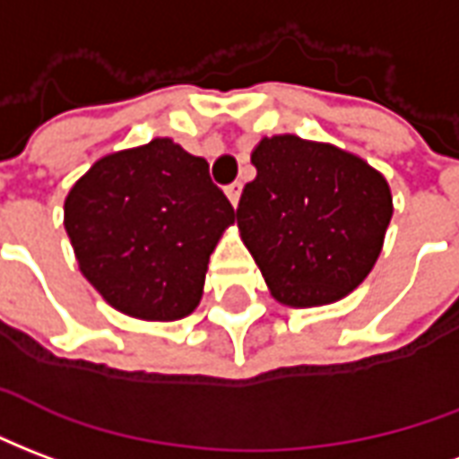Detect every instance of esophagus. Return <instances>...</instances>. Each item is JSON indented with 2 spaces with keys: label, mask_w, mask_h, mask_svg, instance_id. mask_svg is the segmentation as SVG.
Returning a JSON list of instances; mask_svg holds the SVG:
<instances>
[{
  "label": "esophagus",
  "mask_w": 459,
  "mask_h": 459,
  "mask_svg": "<svg viewBox=\"0 0 459 459\" xmlns=\"http://www.w3.org/2000/svg\"><path fill=\"white\" fill-rule=\"evenodd\" d=\"M225 193H227V197H230V203L237 207V203H239V195H242V183H232V186H227Z\"/></svg>",
  "instance_id": "1"
}]
</instances>
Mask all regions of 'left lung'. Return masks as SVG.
I'll use <instances>...</instances> for the list:
<instances>
[{
  "label": "left lung",
  "mask_w": 459,
  "mask_h": 459,
  "mask_svg": "<svg viewBox=\"0 0 459 459\" xmlns=\"http://www.w3.org/2000/svg\"><path fill=\"white\" fill-rule=\"evenodd\" d=\"M252 163L237 225L271 296L313 307L352 293L394 215L386 178L354 153L293 134L264 136Z\"/></svg>",
  "instance_id": "1"
}]
</instances>
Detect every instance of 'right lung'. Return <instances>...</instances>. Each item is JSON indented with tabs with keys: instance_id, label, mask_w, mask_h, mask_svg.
<instances>
[{
	"instance_id": "right-lung-1",
	"label": "right lung",
	"mask_w": 459,
	"mask_h": 459,
	"mask_svg": "<svg viewBox=\"0 0 459 459\" xmlns=\"http://www.w3.org/2000/svg\"><path fill=\"white\" fill-rule=\"evenodd\" d=\"M232 222L207 160L170 139L102 156L65 197L82 276L109 306L142 320L195 310L210 254Z\"/></svg>"
}]
</instances>
